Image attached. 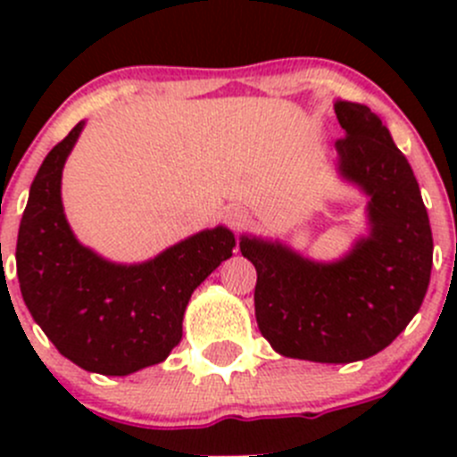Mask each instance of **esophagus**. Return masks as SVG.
I'll return each mask as SVG.
<instances>
[{
  "label": "esophagus",
  "instance_id": "34e87169",
  "mask_svg": "<svg viewBox=\"0 0 457 457\" xmlns=\"http://www.w3.org/2000/svg\"><path fill=\"white\" fill-rule=\"evenodd\" d=\"M225 220L229 223V228L241 229V228H245L247 220H250V214H247L245 207L232 205V207H228V212H225Z\"/></svg>",
  "mask_w": 457,
  "mask_h": 457
}]
</instances>
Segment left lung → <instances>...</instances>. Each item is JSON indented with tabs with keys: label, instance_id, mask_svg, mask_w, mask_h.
I'll list each match as a JSON object with an SVG mask.
<instances>
[{
	"label": "left lung",
	"instance_id": "left-lung-1",
	"mask_svg": "<svg viewBox=\"0 0 457 457\" xmlns=\"http://www.w3.org/2000/svg\"><path fill=\"white\" fill-rule=\"evenodd\" d=\"M334 110L345 130L336 141V168L370 196L367 234L329 262L247 234L241 254L256 267V322L274 352L347 365L389 347L418 314L433 238L411 165L380 117L352 101L338 99Z\"/></svg>",
	"mask_w": 457,
	"mask_h": 457
}]
</instances>
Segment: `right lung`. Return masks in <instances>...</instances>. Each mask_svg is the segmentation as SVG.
Here are the masks:
<instances>
[{"label": "right lung", "mask_w": 457, "mask_h": 457, "mask_svg": "<svg viewBox=\"0 0 457 457\" xmlns=\"http://www.w3.org/2000/svg\"><path fill=\"white\" fill-rule=\"evenodd\" d=\"M84 126L48 152L32 181L17 276L26 307L62 356L86 371L128 376L163 362L181 343L192 292L232 256L237 238L216 225L135 265L81 245L63 214L62 172Z\"/></svg>", "instance_id": "right-lung-1"}]
</instances>
